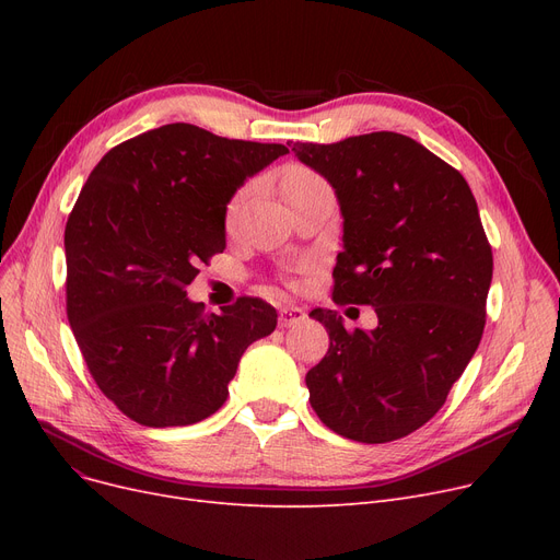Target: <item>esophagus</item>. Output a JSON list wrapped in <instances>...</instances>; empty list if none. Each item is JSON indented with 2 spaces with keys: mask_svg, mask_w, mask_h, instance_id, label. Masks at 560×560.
<instances>
[{
  "mask_svg": "<svg viewBox=\"0 0 560 560\" xmlns=\"http://www.w3.org/2000/svg\"><path fill=\"white\" fill-rule=\"evenodd\" d=\"M306 319V311L302 306H283L279 311V325L281 327H298Z\"/></svg>",
  "mask_w": 560,
  "mask_h": 560,
  "instance_id": "34e87169",
  "label": "esophagus"
}]
</instances>
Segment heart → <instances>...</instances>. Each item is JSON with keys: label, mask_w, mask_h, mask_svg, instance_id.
Masks as SVG:
<instances>
[{"label": "heart", "mask_w": 560, "mask_h": 560, "mask_svg": "<svg viewBox=\"0 0 560 560\" xmlns=\"http://www.w3.org/2000/svg\"><path fill=\"white\" fill-rule=\"evenodd\" d=\"M315 179H319V176H317L315 172H311V170H306V167H300V165H292V167H288V170L283 172L281 190H283V195H285L288 190L298 188V186H304V184H311V182H315ZM238 206H241L238 199H235V201L229 206V218H233L235 213H238Z\"/></svg>", "instance_id": "heart-1"}]
</instances>
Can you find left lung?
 <instances>
[{"label": "left lung", "instance_id": "8db88e82", "mask_svg": "<svg viewBox=\"0 0 560 560\" xmlns=\"http://www.w3.org/2000/svg\"><path fill=\"white\" fill-rule=\"evenodd\" d=\"M331 184L342 213L336 304H370L378 325L347 331L313 308L329 351L306 374L311 406L357 443H390L429 422L481 342L492 249L463 174L413 138L374 131L288 142Z\"/></svg>", "mask_w": 560, "mask_h": 560}]
</instances>
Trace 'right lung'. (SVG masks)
Wrapping results in <instances>:
<instances>
[{
    "instance_id": "1",
    "label": "right lung",
    "mask_w": 560,
    "mask_h": 560,
    "mask_svg": "<svg viewBox=\"0 0 560 560\" xmlns=\"http://www.w3.org/2000/svg\"><path fill=\"white\" fill-rule=\"evenodd\" d=\"M285 144L174 122L95 165L66 224L68 319L100 390L144 427L201 422L277 311L241 298L201 315L186 285L226 247V203Z\"/></svg>"
}]
</instances>
